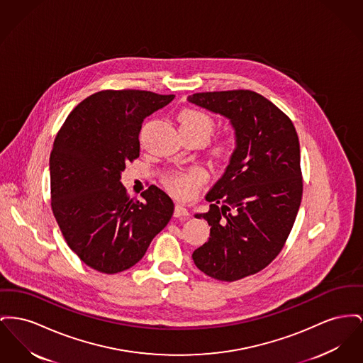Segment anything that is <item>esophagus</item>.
Masks as SVG:
<instances>
[{
	"instance_id": "34e87169",
	"label": "esophagus",
	"mask_w": 363,
	"mask_h": 363,
	"mask_svg": "<svg viewBox=\"0 0 363 363\" xmlns=\"http://www.w3.org/2000/svg\"><path fill=\"white\" fill-rule=\"evenodd\" d=\"M174 216L175 218H188L189 216V211L184 206L177 204L175 208H174Z\"/></svg>"
}]
</instances>
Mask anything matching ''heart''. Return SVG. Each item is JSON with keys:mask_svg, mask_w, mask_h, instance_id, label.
Here are the masks:
<instances>
[{"mask_svg": "<svg viewBox=\"0 0 363 363\" xmlns=\"http://www.w3.org/2000/svg\"><path fill=\"white\" fill-rule=\"evenodd\" d=\"M179 130H191L193 133H197L201 135L204 140L210 137L213 133V118L201 111L196 109H185L181 112L179 118ZM230 143L228 141H220L216 144L213 148V152L216 156H225L230 152ZM206 181V174L204 171L199 169H191L186 171H175L166 179V186L171 194H174L178 199L188 200L193 197L197 189L204 184Z\"/></svg>", "mask_w": 363, "mask_h": 363, "instance_id": "1", "label": "heart"}]
</instances>
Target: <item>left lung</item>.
<instances>
[{"label":"left lung","mask_w":363,"mask_h":363,"mask_svg":"<svg viewBox=\"0 0 363 363\" xmlns=\"http://www.w3.org/2000/svg\"><path fill=\"white\" fill-rule=\"evenodd\" d=\"M188 101L229 119L235 148L206 200L210 238L193 252L194 264L219 281L264 269L282 250L298 215L303 181L292 121L251 90L194 93Z\"/></svg>","instance_id":"left-lung-1"}]
</instances>
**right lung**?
Returning a JSON list of instances; mask_svg holds the SVG:
<instances>
[{
  "label": "right lung",
  "instance_id": "1",
  "mask_svg": "<svg viewBox=\"0 0 363 363\" xmlns=\"http://www.w3.org/2000/svg\"><path fill=\"white\" fill-rule=\"evenodd\" d=\"M175 96L103 90L72 109L50 152L52 211L68 247L89 267L115 274L145 255L170 222L174 203L155 185L128 199L121 182L140 156L143 122Z\"/></svg>",
  "mask_w": 363,
  "mask_h": 363
}]
</instances>
